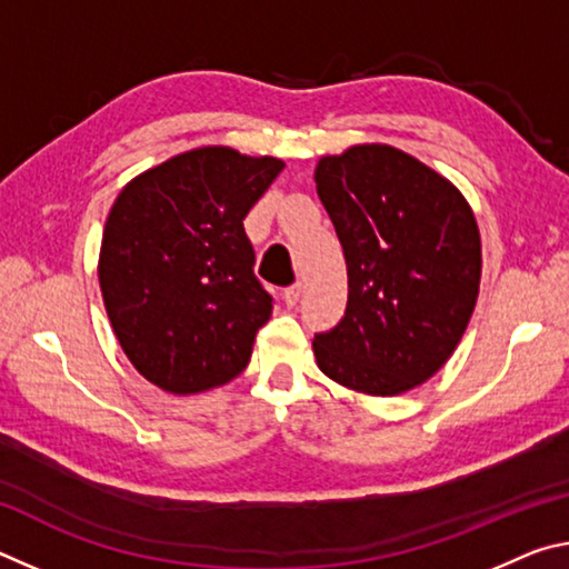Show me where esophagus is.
<instances>
[{"label": "esophagus", "instance_id": "1", "mask_svg": "<svg viewBox=\"0 0 569 569\" xmlns=\"http://www.w3.org/2000/svg\"><path fill=\"white\" fill-rule=\"evenodd\" d=\"M301 291H303V286L301 283H293V286H288L286 291H283V301H286V306H296L298 301H301Z\"/></svg>", "mask_w": 569, "mask_h": 569}]
</instances>
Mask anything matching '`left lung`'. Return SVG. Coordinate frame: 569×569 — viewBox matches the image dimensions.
Segmentation results:
<instances>
[{"label":"left lung","mask_w":569,"mask_h":569,"mask_svg":"<svg viewBox=\"0 0 569 569\" xmlns=\"http://www.w3.org/2000/svg\"><path fill=\"white\" fill-rule=\"evenodd\" d=\"M313 180L349 273L346 313L313 339L316 363L371 397L417 389L449 361L477 306V218L455 182L381 142L323 156Z\"/></svg>","instance_id":"8db88e82"}]
</instances>
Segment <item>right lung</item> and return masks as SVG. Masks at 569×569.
Listing matches in <instances>:
<instances>
[{
  "label": "right lung",
  "mask_w": 569,
  "mask_h": 569,
  "mask_svg": "<svg viewBox=\"0 0 569 569\" xmlns=\"http://www.w3.org/2000/svg\"><path fill=\"white\" fill-rule=\"evenodd\" d=\"M286 162L206 146L134 176L104 220L100 291L124 356L188 397L233 381L271 319L243 218Z\"/></svg>",
  "instance_id": "obj_1"
}]
</instances>
